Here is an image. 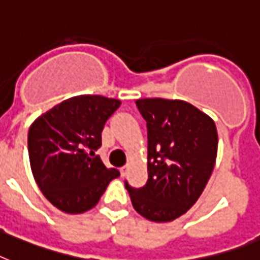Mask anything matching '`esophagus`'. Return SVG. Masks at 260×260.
Instances as JSON below:
<instances>
[{
	"instance_id": "obj_1",
	"label": "esophagus",
	"mask_w": 260,
	"mask_h": 260,
	"mask_svg": "<svg viewBox=\"0 0 260 260\" xmlns=\"http://www.w3.org/2000/svg\"><path fill=\"white\" fill-rule=\"evenodd\" d=\"M126 172H128V166H124L120 168V174H121V176H125Z\"/></svg>"
}]
</instances>
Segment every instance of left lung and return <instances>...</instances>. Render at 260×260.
<instances>
[{
    "mask_svg": "<svg viewBox=\"0 0 260 260\" xmlns=\"http://www.w3.org/2000/svg\"><path fill=\"white\" fill-rule=\"evenodd\" d=\"M147 123L148 180L141 188L125 181L135 210L152 221L179 218L199 199L214 170L218 132L214 120L189 103L141 99Z\"/></svg>",
    "mask_w": 260,
    "mask_h": 260,
    "instance_id": "obj_1",
    "label": "left lung"
}]
</instances>
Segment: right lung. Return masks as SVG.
I'll use <instances>...</instances> for the list:
<instances>
[{
  "mask_svg": "<svg viewBox=\"0 0 260 260\" xmlns=\"http://www.w3.org/2000/svg\"><path fill=\"white\" fill-rule=\"evenodd\" d=\"M120 100L71 97L41 115L29 128L27 151L35 180L50 203L67 214L93 208L109 181L120 176L94 151Z\"/></svg>",
  "mask_w": 260,
  "mask_h": 260,
  "instance_id": "obj_1",
  "label": "right lung"
}]
</instances>
